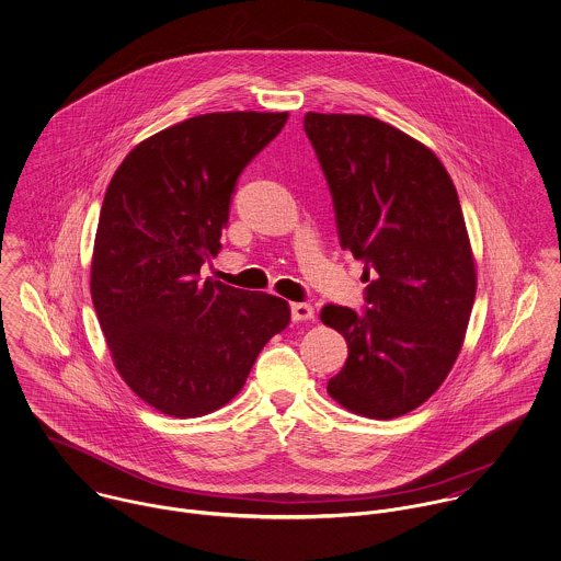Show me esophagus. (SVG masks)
Returning a JSON list of instances; mask_svg holds the SVG:
<instances>
[{
	"instance_id": "34e87169",
	"label": "esophagus",
	"mask_w": 561,
	"mask_h": 561,
	"mask_svg": "<svg viewBox=\"0 0 561 561\" xmlns=\"http://www.w3.org/2000/svg\"><path fill=\"white\" fill-rule=\"evenodd\" d=\"M290 310H293V320H297V322L313 320V308L308 304H293Z\"/></svg>"
}]
</instances>
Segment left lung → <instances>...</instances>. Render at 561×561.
<instances>
[{"label":"left lung","mask_w":561,"mask_h":561,"mask_svg":"<svg viewBox=\"0 0 561 561\" xmlns=\"http://www.w3.org/2000/svg\"><path fill=\"white\" fill-rule=\"evenodd\" d=\"M304 126L333 195L340 245L368 279L377 271L364 316L320 311L348 344L327 391L351 413L393 420L435 393L465 342L478 271L458 193L435 152L396 126L316 112Z\"/></svg>","instance_id":"1"}]
</instances>
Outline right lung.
<instances>
[{"label": "right lung", "instance_id": "right-lung-1", "mask_svg": "<svg viewBox=\"0 0 561 561\" xmlns=\"http://www.w3.org/2000/svg\"><path fill=\"white\" fill-rule=\"evenodd\" d=\"M286 121L288 112L193 116L139 141L105 191L92 304L116 370L165 415L228 404L290 322L279 297L199 282L221 250L239 174Z\"/></svg>", "mask_w": 561, "mask_h": 561}]
</instances>
